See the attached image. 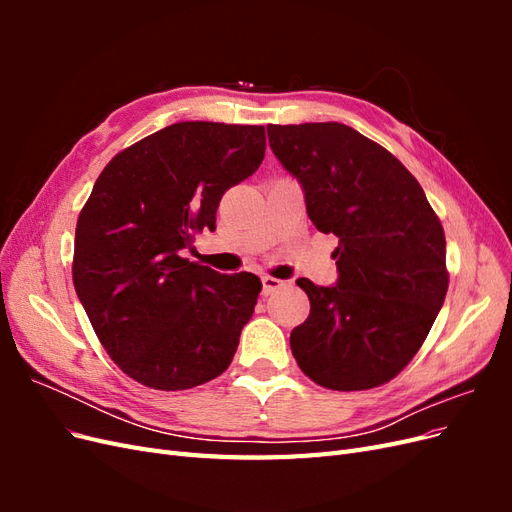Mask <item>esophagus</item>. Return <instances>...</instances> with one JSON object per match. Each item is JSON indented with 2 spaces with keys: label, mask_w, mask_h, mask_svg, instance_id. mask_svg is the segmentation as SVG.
Instances as JSON below:
<instances>
[{
  "label": "esophagus",
  "mask_w": 512,
  "mask_h": 512,
  "mask_svg": "<svg viewBox=\"0 0 512 512\" xmlns=\"http://www.w3.org/2000/svg\"><path fill=\"white\" fill-rule=\"evenodd\" d=\"M282 286H284V282L277 280V277H271V275L262 277V294H265V297H269V294L275 290H280Z\"/></svg>",
  "instance_id": "1"
}]
</instances>
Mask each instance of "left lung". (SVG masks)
Returning a JSON list of instances; mask_svg holds the SVG:
<instances>
[{"label": "left lung", "mask_w": 512, "mask_h": 512, "mask_svg": "<svg viewBox=\"0 0 512 512\" xmlns=\"http://www.w3.org/2000/svg\"><path fill=\"white\" fill-rule=\"evenodd\" d=\"M267 134L301 183L309 220L339 239L335 286L297 280L309 316L290 350L324 389H374L412 361L444 303L442 224L410 170L354 128L327 121Z\"/></svg>", "instance_id": "left-lung-1"}]
</instances>
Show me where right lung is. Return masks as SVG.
Wrapping results in <instances>:
<instances>
[{
  "label": "right lung",
  "instance_id": "right-lung-1",
  "mask_svg": "<svg viewBox=\"0 0 512 512\" xmlns=\"http://www.w3.org/2000/svg\"><path fill=\"white\" fill-rule=\"evenodd\" d=\"M265 128L181 121L106 164L76 222L72 280L123 374L158 391L218 378L254 314L260 280L183 258L215 230L224 192L265 158Z\"/></svg>",
  "mask_w": 512,
  "mask_h": 512
}]
</instances>
